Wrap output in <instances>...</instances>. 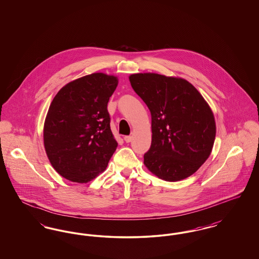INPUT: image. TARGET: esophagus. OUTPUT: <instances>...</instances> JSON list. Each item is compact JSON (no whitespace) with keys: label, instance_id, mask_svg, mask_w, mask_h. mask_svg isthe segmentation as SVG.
I'll list each match as a JSON object with an SVG mask.
<instances>
[{"label":"esophagus","instance_id":"obj_1","mask_svg":"<svg viewBox=\"0 0 259 259\" xmlns=\"http://www.w3.org/2000/svg\"><path fill=\"white\" fill-rule=\"evenodd\" d=\"M132 138H133L132 136H125V137H124V141H125L126 143H130V142L132 141Z\"/></svg>","mask_w":259,"mask_h":259}]
</instances>
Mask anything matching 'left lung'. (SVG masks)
Instances as JSON below:
<instances>
[{"label": "left lung", "instance_id": "left-lung-1", "mask_svg": "<svg viewBox=\"0 0 259 259\" xmlns=\"http://www.w3.org/2000/svg\"><path fill=\"white\" fill-rule=\"evenodd\" d=\"M151 113V146L144 155L148 170L168 182L184 180L208 159L215 138L209 105L187 80L158 74L129 76Z\"/></svg>", "mask_w": 259, "mask_h": 259}]
</instances>
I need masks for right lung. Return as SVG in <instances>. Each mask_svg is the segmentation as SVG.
Listing matches in <instances>:
<instances>
[{
	"instance_id": "1",
	"label": "right lung",
	"mask_w": 259,
	"mask_h": 259,
	"mask_svg": "<svg viewBox=\"0 0 259 259\" xmlns=\"http://www.w3.org/2000/svg\"><path fill=\"white\" fill-rule=\"evenodd\" d=\"M113 75L96 73L69 82L52 100L45 128V148L63 178L88 183L103 172L117 148L108 111L117 87Z\"/></svg>"
}]
</instances>
